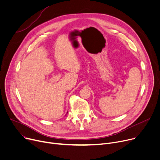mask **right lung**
I'll return each instance as SVG.
<instances>
[{
  "label": "right lung",
  "instance_id": "add662e5",
  "mask_svg": "<svg viewBox=\"0 0 160 160\" xmlns=\"http://www.w3.org/2000/svg\"><path fill=\"white\" fill-rule=\"evenodd\" d=\"M67 113H68V112H67Z\"/></svg>",
  "mask_w": 160,
  "mask_h": 160
}]
</instances>
